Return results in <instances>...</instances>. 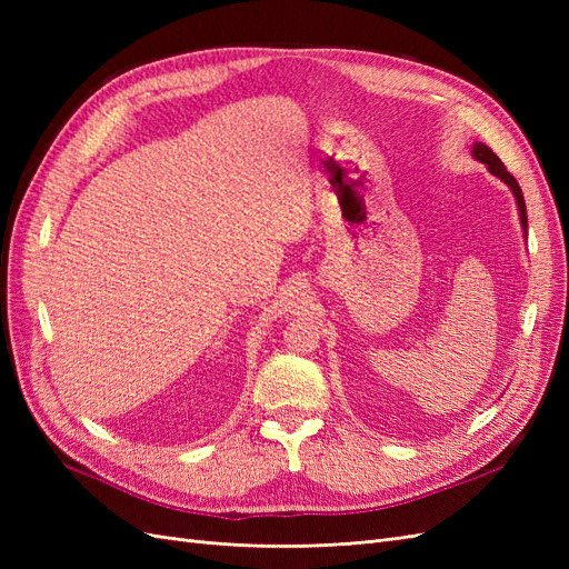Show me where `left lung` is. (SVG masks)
<instances>
[{"mask_svg": "<svg viewBox=\"0 0 569 569\" xmlns=\"http://www.w3.org/2000/svg\"><path fill=\"white\" fill-rule=\"evenodd\" d=\"M472 157L477 159V161H481L485 163L489 170H491V176H496V178H501L510 189H512V194H515V199H518V211H520V222H522V228H525V232H527V209H525V197H522V189H520V184H518V180H515L508 170H506V166H503V161L496 157V153L487 147V144H481V142H477L475 147H472Z\"/></svg>", "mask_w": 569, "mask_h": 569, "instance_id": "obj_1", "label": "left lung"}]
</instances>
